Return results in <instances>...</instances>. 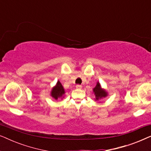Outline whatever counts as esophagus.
I'll return each instance as SVG.
<instances>
[{
  "mask_svg": "<svg viewBox=\"0 0 151 151\" xmlns=\"http://www.w3.org/2000/svg\"><path fill=\"white\" fill-rule=\"evenodd\" d=\"M76 88H82V86L80 85V84H77L76 85Z\"/></svg>",
  "mask_w": 151,
  "mask_h": 151,
  "instance_id": "1",
  "label": "esophagus"
}]
</instances>
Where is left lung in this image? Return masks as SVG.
Returning <instances> with one entry per match:
<instances>
[{
	"label": "left lung",
	"instance_id": "left-lung-1",
	"mask_svg": "<svg viewBox=\"0 0 151 151\" xmlns=\"http://www.w3.org/2000/svg\"><path fill=\"white\" fill-rule=\"evenodd\" d=\"M93 92L95 93V95H96V100H99V99L104 98V97L106 96V92L102 89L100 87V84L98 83L96 87L93 88Z\"/></svg>",
	"mask_w": 151,
	"mask_h": 151
}]
</instances>
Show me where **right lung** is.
Wrapping results in <instances>:
<instances>
[{"label":"right lung","instance_id":"right-lung-1","mask_svg":"<svg viewBox=\"0 0 151 151\" xmlns=\"http://www.w3.org/2000/svg\"><path fill=\"white\" fill-rule=\"evenodd\" d=\"M65 93V90H64L63 86H62V84L59 81L57 82L56 86L52 89L51 91V96L53 98H55V100H57L58 98L63 96V95Z\"/></svg>","mask_w":151,"mask_h":151}]
</instances>
